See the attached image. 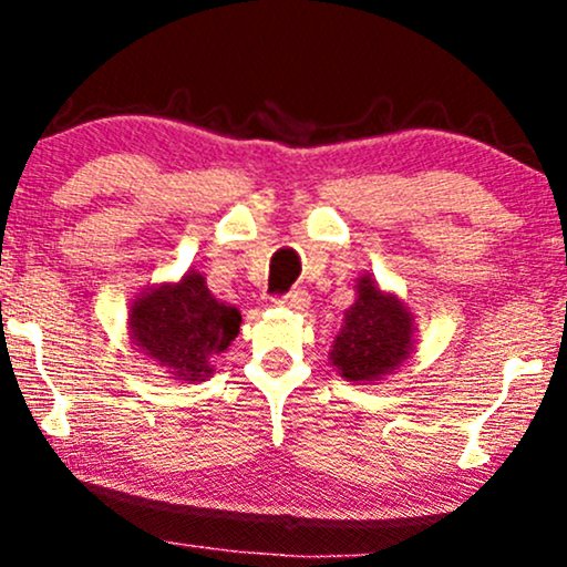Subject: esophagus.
<instances>
[{
    "instance_id": "obj_1",
    "label": "esophagus",
    "mask_w": 567,
    "mask_h": 567,
    "mask_svg": "<svg viewBox=\"0 0 567 567\" xmlns=\"http://www.w3.org/2000/svg\"><path fill=\"white\" fill-rule=\"evenodd\" d=\"M309 301H311L309 292L296 288V290H290L288 296L277 298V306H282V309H288V311H306L309 309Z\"/></svg>"
}]
</instances>
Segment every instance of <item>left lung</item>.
Listing matches in <instances>:
<instances>
[{"instance_id":"8db88e82","label":"left lung","mask_w":567,"mask_h":567,"mask_svg":"<svg viewBox=\"0 0 567 567\" xmlns=\"http://www.w3.org/2000/svg\"><path fill=\"white\" fill-rule=\"evenodd\" d=\"M357 301L343 311L333 338L330 362L351 383H379L400 370L415 351V315L392 290H383L373 275L354 285Z\"/></svg>"}]
</instances>
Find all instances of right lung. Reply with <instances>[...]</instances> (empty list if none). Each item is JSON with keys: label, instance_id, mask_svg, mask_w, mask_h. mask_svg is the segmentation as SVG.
Returning a JSON list of instances; mask_svg holds the SVG:
<instances>
[{"label": "right lung", "instance_id": "right-lung-1", "mask_svg": "<svg viewBox=\"0 0 567 567\" xmlns=\"http://www.w3.org/2000/svg\"><path fill=\"white\" fill-rule=\"evenodd\" d=\"M239 322L237 306L218 301L197 269L138 292L127 311L135 351L162 368L165 379L181 383L207 381L216 373L213 362L231 347Z\"/></svg>", "mask_w": 567, "mask_h": 567}]
</instances>
